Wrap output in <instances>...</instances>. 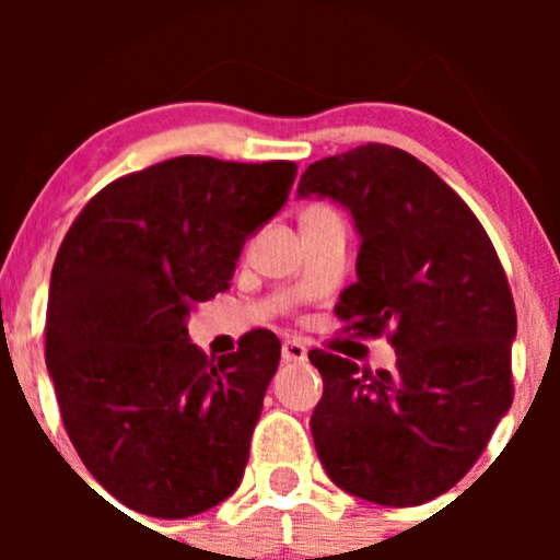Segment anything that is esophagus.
<instances>
[{"mask_svg":"<svg viewBox=\"0 0 560 560\" xmlns=\"http://www.w3.org/2000/svg\"><path fill=\"white\" fill-rule=\"evenodd\" d=\"M306 354H308L306 347H303L301 341H295V338L281 343V360H284V363H303V360H306Z\"/></svg>","mask_w":560,"mask_h":560,"instance_id":"obj_1","label":"esophagus"}]
</instances>
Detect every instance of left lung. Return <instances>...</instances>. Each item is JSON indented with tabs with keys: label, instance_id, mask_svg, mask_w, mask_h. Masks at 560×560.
Here are the masks:
<instances>
[{
	"label": "left lung",
	"instance_id": "8db88e82",
	"mask_svg": "<svg viewBox=\"0 0 560 560\" xmlns=\"http://www.w3.org/2000/svg\"><path fill=\"white\" fill-rule=\"evenodd\" d=\"M301 197L352 211L363 238L358 281L341 292L343 332L393 343L371 371L312 349L325 393L312 433L327 477L382 506L447 493L512 406L515 301L471 208L417 156L385 143L314 162Z\"/></svg>",
	"mask_w": 560,
	"mask_h": 560
}]
</instances>
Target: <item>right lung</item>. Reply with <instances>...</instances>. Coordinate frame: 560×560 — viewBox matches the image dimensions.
<instances>
[{
  "mask_svg": "<svg viewBox=\"0 0 560 560\" xmlns=\"http://www.w3.org/2000/svg\"><path fill=\"white\" fill-rule=\"evenodd\" d=\"M295 162L175 156L100 189L50 273L45 365L83 466L124 506L197 515L241 485L281 341L208 358L186 316L224 292L246 238L287 202Z\"/></svg>",
  "mask_w": 560,
  "mask_h": 560,
  "instance_id": "add662e5",
  "label": "right lung"
}]
</instances>
